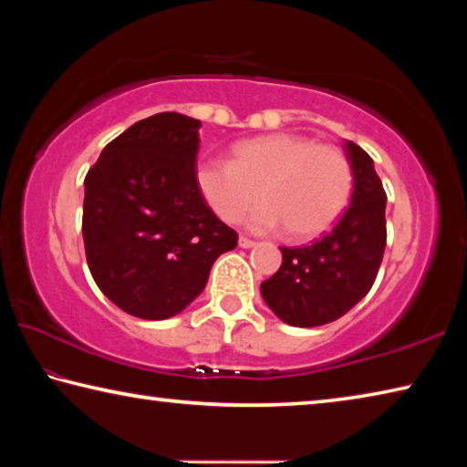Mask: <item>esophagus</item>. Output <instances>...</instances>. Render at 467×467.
Segmentation results:
<instances>
[{"label":"esophagus","instance_id":"1","mask_svg":"<svg viewBox=\"0 0 467 467\" xmlns=\"http://www.w3.org/2000/svg\"><path fill=\"white\" fill-rule=\"evenodd\" d=\"M239 247L241 249H251V247H255V241L247 239V236H239Z\"/></svg>","mask_w":467,"mask_h":467}]
</instances>
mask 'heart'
Wrapping results in <instances>:
<instances>
[{"mask_svg": "<svg viewBox=\"0 0 467 467\" xmlns=\"http://www.w3.org/2000/svg\"><path fill=\"white\" fill-rule=\"evenodd\" d=\"M231 161H203L195 185L216 214L234 223L257 202L247 224L267 233L286 226L295 239H313L336 223L350 200L352 172L342 150L298 133L275 131L241 140Z\"/></svg>", "mask_w": 467, "mask_h": 467, "instance_id": "heart-1", "label": "heart"}]
</instances>
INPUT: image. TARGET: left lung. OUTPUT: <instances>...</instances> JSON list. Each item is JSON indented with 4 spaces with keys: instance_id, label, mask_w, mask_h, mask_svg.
Wrapping results in <instances>:
<instances>
[{
    "instance_id": "1",
    "label": "left lung",
    "mask_w": 467,
    "mask_h": 467,
    "mask_svg": "<svg viewBox=\"0 0 467 467\" xmlns=\"http://www.w3.org/2000/svg\"><path fill=\"white\" fill-rule=\"evenodd\" d=\"M354 192L337 224L309 247H282V265L262 282L274 315L295 327H317L342 317L367 296L383 262L387 195L373 158L344 141Z\"/></svg>"
}]
</instances>
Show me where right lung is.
<instances>
[{
    "mask_svg": "<svg viewBox=\"0 0 467 467\" xmlns=\"http://www.w3.org/2000/svg\"><path fill=\"white\" fill-rule=\"evenodd\" d=\"M202 121L156 113L102 150L84 179L88 267L133 317H175L202 295L212 265L236 247L195 185Z\"/></svg>",
    "mask_w": 467,
    "mask_h": 467,
    "instance_id": "right-lung-1",
    "label": "right lung"
}]
</instances>
